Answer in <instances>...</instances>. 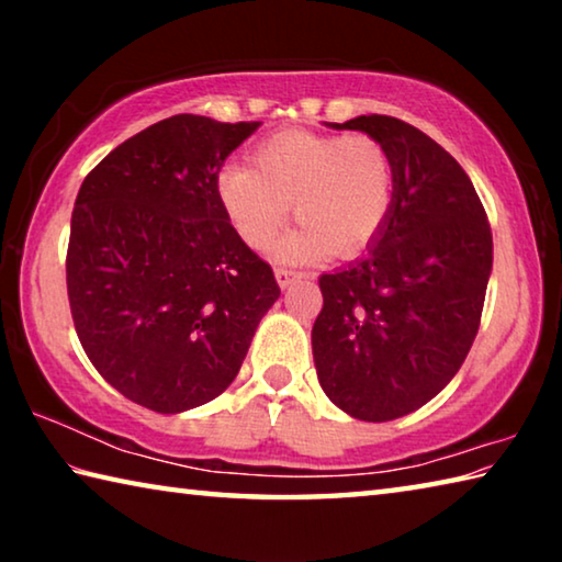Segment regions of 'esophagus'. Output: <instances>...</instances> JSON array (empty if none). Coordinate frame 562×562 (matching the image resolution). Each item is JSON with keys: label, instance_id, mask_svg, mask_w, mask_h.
I'll return each mask as SVG.
<instances>
[{"label": "esophagus", "instance_id": "34e87169", "mask_svg": "<svg viewBox=\"0 0 562 562\" xmlns=\"http://www.w3.org/2000/svg\"><path fill=\"white\" fill-rule=\"evenodd\" d=\"M274 278H278V284L284 290V288H290V284L300 282L304 274L302 272H294V270H288V268H278V270H274Z\"/></svg>", "mask_w": 562, "mask_h": 562}]
</instances>
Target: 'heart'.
<instances>
[{"instance_id": "1", "label": "heart", "mask_w": 562, "mask_h": 562, "mask_svg": "<svg viewBox=\"0 0 562 562\" xmlns=\"http://www.w3.org/2000/svg\"><path fill=\"white\" fill-rule=\"evenodd\" d=\"M255 167L225 166L217 201L255 250L272 240L292 203L300 225L278 243L282 260H317L331 250L357 255L382 235L392 213L394 158L367 133L284 131L258 146Z\"/></svg>"}]
</instances>
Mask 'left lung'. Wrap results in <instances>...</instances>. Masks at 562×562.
Wrapping results in <instances>:
<instances>
[{"label": "left lung", "instance_id": "left-lung-1", "mask_svg": "<svg viewBox=\"0 0 562 562\" xmlns=\"http://www.w3.org/2000/svg\"><path fill=\"white\" fill-rule=\"evenodd\" d=\"M389 148L394 205L355 262L319 278L312 327L319 386L359 422L416 412L459 372L481 325L493 268L486 211L456 158L394 116L331 123Z\"/></svg>", "mask_w": 562, "mask_h": 562}]
</instances>
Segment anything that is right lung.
Here are the masks:
<instances>
[{
  "label": "right lung",
  "mask_w": 562,
  "mask_h": 562,
  "mask_svg": "<svg viewBox=\"0 0 562 562\" xmlns=\"http://www.w3.org/2000/svg\"><path fill=\"white\" fill-rule=\"evenodd\" d=\"M258 126L178 113L113 148L76 195L66 252L76 335L97 372L150 412L221 396L280 297L215 188Z\"/></svg>",
  "instance_id": "add662e5"
}]
</instances>
